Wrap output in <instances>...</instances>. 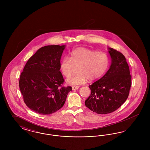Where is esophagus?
I'll use <instances>...</instances> for the list:
<instances>
[{"label": "esophagus", "instance_id": "esophagus-1", "mask_svg": "<svg viewBox=\"0 0 150 150\" xmlns=\"http://www.w3.org/2000/svg\"><path fill=\"white\" fill-rule=\"evenodd\" d=\"M79 88V86H72V89L73 91L78 89Z\"/></svg>", "mask_w": 150, "mask_h": 150}]
</instances>
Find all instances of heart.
<instances>
[{
  "mask_svg": "<svg viewBox=\"0 0 150 150\" xmlns=\"http://www.w3.org/2000/svg\"><path fill=\"white\" fill-rule=\"evenodd\" d=\"M109 65V57L103 51H96L85 47L72 50L70 57H64L59 64L60 70L66 78H70L75 67H78L77 75L67 80L71 86L84 84L100 78L106 72Z\"/></svg>",
  "mask_w": 150,
  "mask_h": 150,
  "instance_id": "b5f03b06",
  "label": "heart"
}]
</instances>
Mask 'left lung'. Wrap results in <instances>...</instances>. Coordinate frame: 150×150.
Instances as JSON below:
<instances>
[{
  "mask_svg": "<svg viewBox=\"0 0 150 150\" xmlns=\"http://www.w3.org/2000/svg\"><path fill=\"white\" fill-rule=\"evenodd\" d=\"M111 64L105 75L89 86L91 96L85 101L86 106L94 112L106 114L114 112L128 97L132 76L125 56L108 48Z\"/></svg>",
  "mask_w": 150,
  "mask_h": 150,
  "instance_id": "8db88e82",
  "label": "left lung"
}]
</instances>
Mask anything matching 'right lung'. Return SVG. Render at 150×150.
<instances>
[{
  "instance_id": "1",
  "label": "right lung",
  "mask_w": 150,
  "mask_h": 150,
  "mask_svg": "<svg viewBox=\"0 0 150 150\" xmlns=\"http://www.w3.org/2000/svg\"><path fill=\"white\" fill-rule=\"evenodd\" d=\"M66 45H47L29 58L20 75L19 86L23 100L36 113L50 115L64 105L71 86H62L60 60Z\"/></svg>"
}]
</instances>
